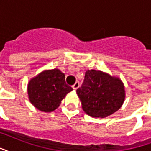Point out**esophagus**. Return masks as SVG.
<instances>
[{
  "label": "esophagus",
  "instance_id": "1",
  "mask_svg": "<svg viewBox=\"0 0 151 151\" xmlns=\"http://www.w3.org/2000/svg\"><path fill=\"white\" fill-rule=\"evenodd\" d=\"M78 87H79V82H78V81H77V82H76V83L74 84L73 86H72V88H73L74 90H76V89H77Z\"/></svg>",
  "mask_w": 151,
  "mask_h": 151
}]
</instances>
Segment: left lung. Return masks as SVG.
<instances>
[{"mask_svg":"<svg viewBox=\"0 0 151 151\" xmlns=\"http://www.w3.org/2000/svg\"><path fill=\"white\" fill-rule=\"evenodd\" d=\"M82 109L94 118H104L118 111L125 100V88L120 78L103 71L86 72L81 88L77 89Z\"/></svg>","mask_w":151,"mask_h":151,"instance_id":"left-lung-1","label":"left lung"}]
</instances>
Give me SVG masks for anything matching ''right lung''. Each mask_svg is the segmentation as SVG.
<instances>
[{
	"label": "right lung",
	"mask_w": 151,
	"mask_h": 151,
	"mask_svg": "<svg viewBox=\"0 0 151 151\" xmlns=\"http://www.w3.org/2000/svg\"><path fill=\"white\" fill-rule=\"evenodd\" d=\"M72 90L73 88L65 83V74L56 68L42 71L27 84L30 102L43 112L57 109L66 94Z\"/></svg>",
	"instance_id": "add662e5"
}]
</instances>
